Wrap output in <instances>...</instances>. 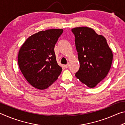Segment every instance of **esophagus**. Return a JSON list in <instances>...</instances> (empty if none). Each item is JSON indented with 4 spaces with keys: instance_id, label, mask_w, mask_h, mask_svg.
Listing matches in <instances>:
<instances>
[{
    "instance_id": "1",
    "label": "esophagus",
    "mask_w": 125,
    "mask_h": 125,
    "mask_svg": "<svg viewBox=\"0 0 125 125\" xmlns=\"http://www.w3.org/2000/svg\"><path fill=\"white\" fill-rule=\"evenodd\" d=\"M64 67H65V68H68L69 67V63H67V64L64 65Z\"/></svg>"
}]
</instances>
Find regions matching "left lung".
<instances>
[{
    "mask_svg": "<svg viewBox=\"0 0 125 125\" xmlns=\"http://www.w3.org/2000/svg\"><path fill=\"white\" fill-rule=\"evenodd\" d=\"M80 63L75 77L89 88H94L107 75L113 61V52L102 35L87 27L72 29Z\"/></svg>",
    "mask_w": 125,
    "mask_h": 125,
    "instance_id": "1",
    "label": "left lung"
}]
</instances>
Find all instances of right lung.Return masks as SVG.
I'll return each instance as SVG.
<instances>
[{
	"instance_id": "add662e5",
	"label": "right lung",
	"mask_w": 125,
	"mask_h": 125,
	"mask_svg": "<svg viewBox=\"0 0 125 125\" xmlns=\"http://www.w3.org/2000/svg\"><path fill=\"white\" fill-rule=\"evenodd\" d=\"M63 32V29L40 31L29 37L20 48L19 66L25 79L35 88H47L62 72L54 48Z\"/></svg>"
}]
</instances>
